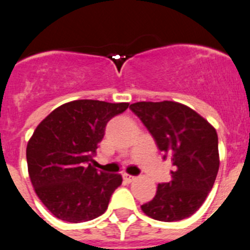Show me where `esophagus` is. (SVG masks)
I'll return each mask as SVG.
<instances>
[{"instance_id": "esophagus-1", "label": "esophagus", "mask_w": 250, "mask_h": 250, "mask_svg": "<svg viewBox=\"0 0 250 250\" xmlns=\"http://www.w3.org/2000/svg\"><path fill=\"white\" fill-rule=\"evenodd\" d=\"M123 179H125V181H127V183H132V181L136 180V176H132V175L129 174H123Z\"/></svg>"}]
</instances>
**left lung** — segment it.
Segmentation results:
<instances>
[{
  "label": "left lung",
  "mask_w": 250,
  "mask_h": 250,
  "mask_svg": "<svg viewBox=\"0 0 250 250\" xmlns=\"http://www.w3.org/2000/svg\"><path fill=\"white\" fill-rule=\"evenodd\" d=\"M129 108L149 130L164 159L172 164L171 181L159 184L157 195L142 209L163 222L192 216L206 200L220 167L216 129L178 102H137Z\"/></svg>",
  "instance_id": "8db88e82"
}]
</instances>
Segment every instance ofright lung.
Listing matches in <instances>:
<instances>
[{"instance_id":"right-lung-1","label":"right lung","mask_w":250,"mask_h":250,"mask_svg":"<svg viewBox=\"0 0 250 250\" xmlns=\"http://www.w3.org/2000/svg\"><path fill=\"white\" fill-rule=\"evenodd\" d=\"M129 104L78 100L58 107L34 130L27 146L29 178L44 206L57 218L79 223L101 216L120 174L91 165L106 125Z\"/></svg>"}]
</instances>
